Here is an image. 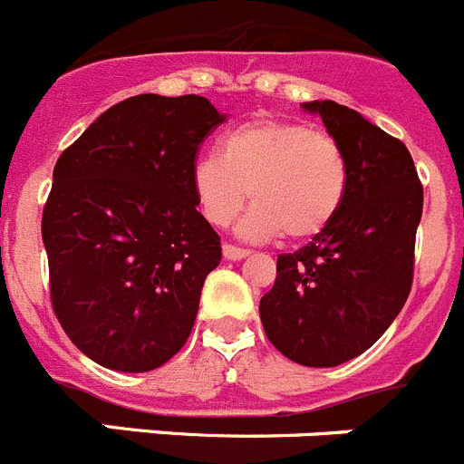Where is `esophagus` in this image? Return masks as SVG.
I'll use <instances>...</instances> for the list:
<instances>
[{"label":"esophagus","mask_w":464,"mask_h":464,"mask_svg":"<svg viewBox=\"0 0 464 464\" xmlns=\"http://www.w3.org/2000/svg\"><path fill=\"white\" fill-rule=\"evenodd\" d=\"M223 256L227 257V260H244V257L251 256V251H248V248H241V246H235V244H225Z\"/></svg>","instance_id":"34e87169"}]
</instances>
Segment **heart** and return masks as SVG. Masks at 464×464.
<instances>
[{"label": "heart", "mask_w": 464, "mask_h": 464, "mask_svg": "<svg viewBox=\"0 0 464 464\" xmlns=\"http://www.w3.org/2000/svg\"><path fill=\"white\" fill-rule=\"evenodd\" d=\"M192 192L204 218L225 227L248 202L241 220L248 239H311L337 218L348 190L342 143L304 122L260 118L239 125L220 141L218 155L192 167Z\"/></svg>", "instance_id": "b5f03b06"}]
</instances>
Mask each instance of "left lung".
Wrapping results in <instances>:
<instances>
[{
  "label": "left lung",
  "mask_w": 464,
  "mask_h": 464,
  "mask_svg": "<svg viewBox=\"0 0 464 464\" xmlns=\"http://www.w3.org/2000/svg\"><path fill=\"white\" fill-rule=\"evenodd\" d=\"M342 143L348 190L337 218L276 260L260 299L269 342L293 362L337 367L364 353L411 293L423 186L400 139L337 102H309Z\"/></svg>",
  "instance_id": "left-lung-1"
}]
</instances>
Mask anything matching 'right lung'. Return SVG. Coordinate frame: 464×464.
<instances>
[{"label": "right lung", "instance_id": "obj_1", "mask_svg": "<svg viewBox=\"0 0 464 464\" xmlns=\"http://www.w3.org/2000/svg\"><path fill=\"white\" fill-rule=\"evenodd\" d=\"M223 121L207 97L137 94L57 158L41 218L51 304L102 367L158 370L190 337L204 278L223 257L190 176Z\"/></svg>", "mask_w": 464, "mask_h": 464}]
</instances>
